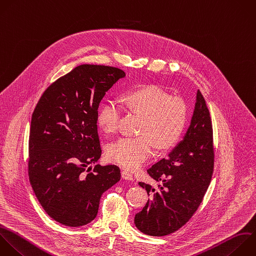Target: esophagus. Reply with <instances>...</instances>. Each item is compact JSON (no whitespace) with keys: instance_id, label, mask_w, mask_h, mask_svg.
Returning <instances> with one entry per match:
<instances>
[{"instance_id":"esophagus-1","label":"esophagus","mask_w":256,"mask_h":256,"mask_svg":"<svg viewBox=\"0 0 256 256\" xmlns=\"http://www.w3.org/2000/svg\"><path fill=\"white\" fill-rule=\"evenodd\" d=\"M121 176H122V178L125 179V180H130V181L133 180V175H132L129 171H127V170H122Z\"/></svg>"}]
</instances>
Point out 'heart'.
<instances>
[{
	"instance_id": "obj_1",
	"label": "heart",
	"mask_w": 256,
	"mask_h": 256,
	"mask_svg": "<svg viewBox=\"0 0 256 256\" xmlns=\"http://www.w3.org/2000/svg\"><path fill=\"white\" fill-rule=\"evenodd\" d=\"M122 104L128 111L142 118L139 137L120 138L110 144L108 156L111 161L127 168L136 169L153 152L172 148L180 139L187 121V105L180 97H170L157 85H146L127 93ZM121 109L110 101L98 114V125L106 134L118 129Z\"/></svg>"
}]
</instances>
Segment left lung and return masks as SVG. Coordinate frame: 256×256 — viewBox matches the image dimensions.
<instances>
[{"label":"left lung","instance_id":"8db88e82","mask_svg":"<svg viewBox=\"0 0 256 256\" xmlns=\"http://www.w3.org/2000/svg\"><path fill=\"white\" fill-rule=\"evenodd\" d=\"M214 166L213 131L209 110L198 90L196 102L183 139L166 158L147 170L158 188L139 182L148 199L135 215L134 223L144 234L164 236L181 228L195 213L210 184Z\"/></svg>","mask_w":256,"mask_h":256}]
</instances>
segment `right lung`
Returning <instances> with one entry per match:
<instances>
[{
    "label": "right lung",
    "instance_id": "right-lung-1",
    "mask_svg": "<svg viewBox=\"0 0 256 256\" xmlns=\"http://www.w3.org/2000/svg\"><path fill=\"white\" fill-rule=\"evenodd\" d=\"M125 72L84 64L59 78L40 98L29 137V179L37 199L55 221L71 227L95 219L102 194L116 184V165H94L101 157L98 108Z\"/></svg>",
    "mask_w": 256,
    "mask_h": 256
}]
</instances>
